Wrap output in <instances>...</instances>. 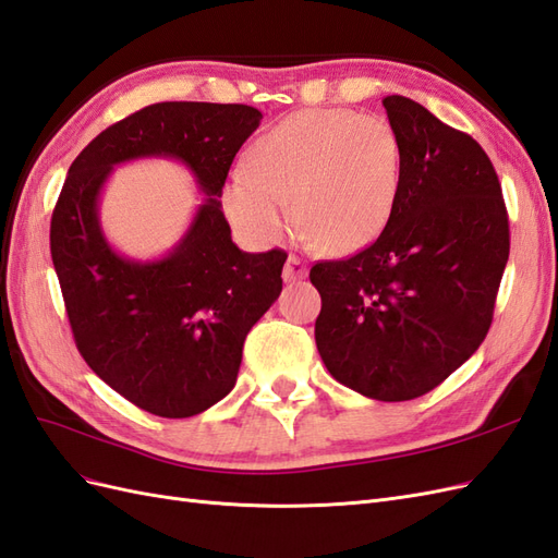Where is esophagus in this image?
<instances>
[{
    "label": "esophagus",
    "instance_id": "obj_1",
    "mask_svg": "<svg viewBox=\"0 0 558 558\" xmlns=\"http://www.w3.org/2000/svg\"><path fill=\"white\" fill-rule=\"evenodd\" d=\"M306 274H308L306 264H304L302 259H299V256L290 254V256H288V264H284V268H282V278H284V282H296V280L306 278Z\"/></svg>",
    "mask_w": 558,
    "mask_h": 558
}]
</instances>
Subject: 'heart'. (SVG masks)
<instances>
[{
	"label": "heart",
	"instance_id": "heart-1",
	"mask_svg": "<svg viewBox=\"0 0 558 558\" xmlns=\"http://www.w3.org/2000/svg\"><path fill=\"white\" fill-rule=\"evenodd\" d=\"M403 177V143L381 116L311 108L256 136L226 183L223 207L238 231L270 245L290 219L306 245L351 254L389 226Z\"/></svg>",
	"mask_w": 558,
	"mask_h": 558
}]
</instances>
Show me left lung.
<instances>
[{
    "instance_id": "obj_1",
    "label": "left lung",
    "mask_w": 558,
    "mask_h": 558,
    "mask_svg": "<svg viewBox=\"0 0 558 558\" xmlns=\"http://www.w3.org/2000/svg\"><path fill=\"white\" fill-rule=\"evenodd\" d=\"M403 143L389 226L363 252L318 262V353L344 387L384 403L436 389L481 347L509 259L490 157L405 96L384 98Z\"/></svg>"
}]
</instances>
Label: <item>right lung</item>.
<instances>
[{"instance_id": "right-lung-1", "label": "right lung", "mask_w": 558, "mask_h": 558, "mask_svg": "<svg viewBox=\"0 0 558 558\" xmlns=\"http://www.w3.org/2000/svg\"><path fill=\"white\" fill-rule=\"evenodd\" d=\"M259 122V110L240 104H153L108 126L68 169L51 259L77 351L150 415L193 417L231 393L247 332L280 296L288 254L238 250L219 203ZM141 156L183 161L208 197L180 245L153 263L112 251L97 221L111 167Z\"/></svg>"}]
</instances>
